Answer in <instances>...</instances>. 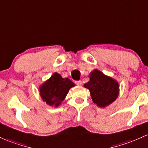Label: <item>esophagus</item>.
<instances>
[{"mask_svg":"<svg viewBox=\"0 0 148 148\" xmlns=\"http://www.w3.org/2000/svg\"><path fill=\"white\" fill-rule=\"evenodd\" d=\"M75 84H77V86H82L83 84V83L82 81H77V82H75Z\"/></svg>","mask_w":148,"mask_h":148,"instance_id":"obj_1","label":"esophagus"}]
</instances>
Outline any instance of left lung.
Returning a JSON list of instances; mask_svg holds the SVG:
<instances>
[{
  "instance_id": "obj_1",
  "label": "left lung",
  "mask_w": 148,
  "mask_h": 148,
  "mask_svg": "<svg viewBox=\"0 0 148 148\" xmlns=\"http://www.w3.org/2000/svg\"><path fill=\"white\" fill-rule=\"evenodd\" d=\"M89 78L90 80L84 84V87L90 90L92 102L97 106L105 108L117 98L119 86L116 80L98 69L92 71Z\"/></svg>"
}]
</instances>
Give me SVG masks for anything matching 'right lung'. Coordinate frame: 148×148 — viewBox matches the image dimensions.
<instances>
[{"label": "right lung", "instance_id": "right-lung-1", "mask_svg": "<svg viewBox=\"0 0 148 148\" xmlns=\"http://www.w3.org/2000/svg\"><path fill=\"white\" fill-rule=\"evenodd\" d=\"M74 84L68 78H62L60 74L55 72L49 79L39 87L42 100L50 106H59L64 100L69 89Z\"/></svg>", "mask_w": 148, "mask_h": 148}]
</instances>
